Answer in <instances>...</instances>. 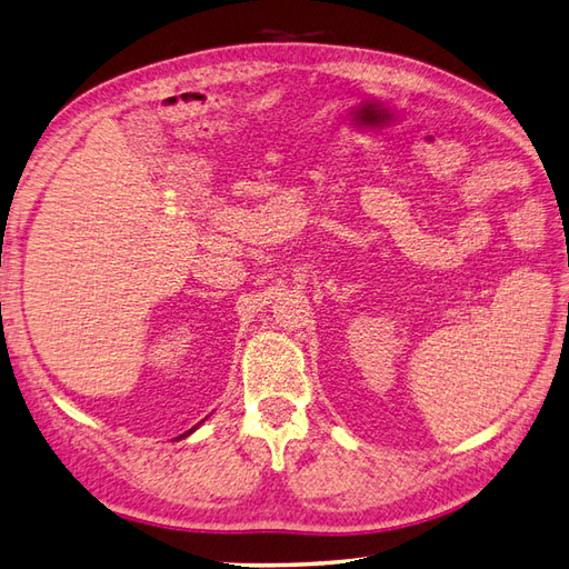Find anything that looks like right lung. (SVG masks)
Wrapping results in <instances>:
<instances>
[{"mask_svg": "<svg viewBox=\"0 0 569 569\" xmlns=\"http://www.w3.org/2000/svg\"><path fill=\"white\" fill-rule=\"evenodd\" d=\"M193 429H196V427H193ZM193 429H191V431H193ZM191 431H187V433H183V436H189V433H191ZM179 439H181V436H179Z\"/></svg>", "mask_w": 569, "mask_h": 569, "instance_id": "add662e5", "label": "right lung"}]
</instances>
